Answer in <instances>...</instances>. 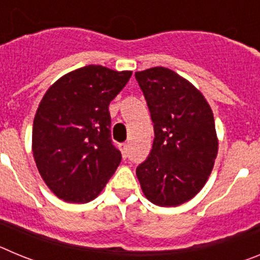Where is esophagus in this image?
Listing matches in <instances>:
<instances>
[{
	"label": "esophagus",
	"instance_id": "obj_1",
	"mask_svg": "<svg viewBox=\"0 0 260 260\" xmlns=\"http://www.w3.org/2000/svg\"><path fill=\"white\" fill-rule=\"evenodd\" d=\"M127 148H128V144L127 143H121L119 144V150L122 152L123 157H127Z\"/></svg>",
	"mask_w": 260,
	"mask_h": 260
}]
</instances>
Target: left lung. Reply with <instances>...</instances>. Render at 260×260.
I'll return each mask as SVG.
<instances>
[{"label": "left lung", "mask_w": 260, "mask_h": 260, "mask_svg": "<svg viewBox=\"0 0 260 260\" xmlns=\"http://www.w3.org/2000/svg\"><path fill=\"white\" fill-rule=\"evenodd\" d=\"M135 78L155 133L137 177L148 201L176 207L194 198L212 172L219 146L212 110L198 89L171 69L137 71Z\"/></svg>", "instance_id": "1"}]
</instances>
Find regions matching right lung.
Masks as SVG:
<instances>
[{"instance_id":"right-lung-1","label":"right lung","mask_w":260,"mask_h":260,"mask_svg":"<svg viewBox=\"0 0 260 260\" xmlns=\"http://www.w3.org/2000/svg\"><path fill=\"white\" fill-rule=\"evenodd\" d=\"M132 71L100 65L77 69L53 84L36 112L32 152L39 173L59 199H95L121 162L110 138V102Z\"/></svg>"}]
</instances>
